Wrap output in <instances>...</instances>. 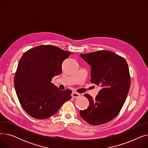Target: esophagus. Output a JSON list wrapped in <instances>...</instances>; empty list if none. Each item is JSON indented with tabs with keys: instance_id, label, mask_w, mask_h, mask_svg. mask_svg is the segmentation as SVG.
Segmentation results:
<instances>
[{
	"instance_id": "obj_1",
	"label": "esophagus",
	"mask_w": 148,
	"mask_h": 148,
	"mask_svg": "<svg viewBox=\"0 0 148 148\" xmlns=\"http://www.w3.org/2000/svg\"><path fill=\"white\" fill-rule=\"evenodd\" d=\"M71 96L73 98H79V97H80V94H79V93L75 92H73L72 93Z\"/></svg>"
}]
</instances>
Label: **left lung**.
<instances>
[{
    "mask_svg": "<svg viewBox=\"0 0 148 148\" xmlns=\"http://www.w3.org/2000/svg\"><path fill=\"white\" fill-rule=\"evenodd\" d=\"M80 56L91 66L90 82L101 89L95 98L84 95L89 106L80 114L91 125H101L113 119L125 101L131 84L127 62L108 50L81 54Z\"/></svg>",
    "mask_w": 148,
    "mask_h": 148,
    "instance_id": "obj_1",
    "label": "left lung"
}]
</instances>
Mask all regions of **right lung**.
<instances>
[{
  "instance_id": "1",
  "label": "right lung",
  "mask_w": 148,
  "mask_h": 148,
  "mask_svg": "<svg viewBox=\"0 0 148 148\" xmlns=\"http://www.w3.org/2000/svg\"><path fill=\"white\" fill-rule=\"evenodd\" d=\"M56 46L44 45L23 54L14 77V86L20 103L30 116L44 119L55 114L72 91L61 90L51 82L62 72V64L71 54Z\"/></svg>"
}]
</instances>
